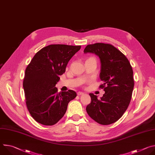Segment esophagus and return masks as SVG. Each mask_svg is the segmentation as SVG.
Listing matches in <instances>:
<instances>
[{
  "label": "esophagus",
  "instance_id": "1",
  "mask_svg": "<svg viewBox=\"0 0 155 155\" xmlns=\"http://www.w3.org/2000/svg\"><path fill=\"white\" fill-rule=\"evenodd\" d=\"M84 94V93H83V92H81V91H78V92H77V95H78V96L83 95V94Z\"/></svg>",
  "mask_w": 155,
  "mask_h": 155
}]
</instances>
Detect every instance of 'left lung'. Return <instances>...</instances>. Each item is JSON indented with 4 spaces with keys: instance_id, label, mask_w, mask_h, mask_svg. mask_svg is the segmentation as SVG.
Listing matches in <instances>:
<instances>
[{
    "instance_id": "1",
    "label": "left lung",
    "mask_w": 155,
    "mask_h": 155,
    "mask_svg": "<svg viewBox=\"0 0 155 155\" xmlns=\"http://www.w3.org/2000/svg\"><path fill=\"white\" fill-rule=\"evenodd\" d=\"M84 53H93L100 59L99 77L105 93L100 99L90 93L91 103L86 110L87 114L102 125L118 121L130 103L134 88L133 71L127 58L110 44L96 43L88 45Z\"/></svg>"
}]
</instances>
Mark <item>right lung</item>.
Wrapping results in <instances>:
<instances>
[{
	"label": "right lung",
	"instance_id": "1",
	"mask_svg": "<svg viewBox=\"0 0 155 155\" xmlns=\"http://www.w3.org/2000/svg\"><path fill=\"white\" fill-rule=\"evenodd\" d=\"M80 48L81 46L50 45L38 51L28 65L23 88L28 109L38 123L55 124L64 115L69 102L77 96L71 90L58 93L56 84L69 60Z\"/></svg>",
	"mask_w": 155,
	"mask_h": 155
}]
</instances>
